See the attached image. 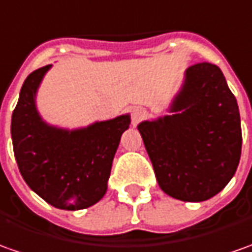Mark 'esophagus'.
Returning <instances> with one entry per match:
<instances>
[{
	"label": "esophagus",
	"mask_w": 252,
	"mask_h": 252,
	"mask_svg": "<svg viewBox=\"0 0 252 252\" xmlns=\"http://www.w3.org/2000/svg\"><path fill=\"white\" fill-rule=\"evenodd\" d=\"M145 110L142 109V107H133L132 110H131V121H132V126H136L139 121L143 120L145 117Z\"/></svg>",
	"instance_id": "1"
}]
</instances>
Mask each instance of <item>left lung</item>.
I'll use <instances>...</instances> for the list:
<instances>
[{
  "label": "left lung",
  "instance_id": "left-lung-1",
  "mask_svg": "<svg viewBox=\"0 0 252 252\" xmlns=\"http://www.w3.org/2000/svg\"><path fill=\"white\" fill-rule=\"evenodd\" d=\"M176 114L138 126L157 182L168 196L204 201L234 175L241 156L237 100L217 64L196 63L171 107Z\"/></svg>",
  "mask_w": 252,
  "mask_h": 252
}]
</instances>
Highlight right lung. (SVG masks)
I'll use <instances>...</instances> for the list:
<instances>
[{"mask_svg":"<svg viewBox=\"0 0 252 252\" xmlns=\"http://www.w3.org/2000/svg\"><path fill=\"white\" fill-rule=\"evenodd\" d=\"M49 64L32 71L12 113L11 133L19 171L29 188L61 210H83L107 189L112 162L129 116L67 132L48 126L35 110L34 96Z\"/></svg>","mask_w":252,"mask_h":252,"instance_id":"obj_1","label":"right lung"}]
</instances>
